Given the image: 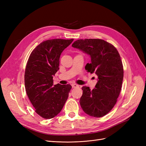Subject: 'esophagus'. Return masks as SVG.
<instances>
[{
	"label": "esophagus",
	"mask_w": 146,
	"mask_h": 146,
	"mask_svg": "<svg viewBox=\"0 0 146 146\" xmlns=\"http://www.w3.org/2000/svg\"><path fill=\"white\" fill-rule=\"evenodd\" d=\"M72 88H78L79 85H77V84H76V83H73V84H72Z\"/></svg>",
	"instance_id": "34e87169"
}]
</instances>
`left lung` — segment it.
<instances>
[{
	"instance_id": "left-lung-1",
	"label": "left lung",
	"mask_w": 146,
	"mask_h": 146,
	"mask_svg": "<svg viewBox=\"0 0 146 146\" xmlns=\"http://www.w3.org/2000/svg\"><path fill=\"white\" fill-rule=\"evenodd\" d=\"M72 46L91 56V63L85 69L98 77L92 90L88 86L82 88L81 107L91 116L103 117L115 105L121 92L123 69L120 55L111 44L100 39H78Z\"/></svg>"
}]
</instances>
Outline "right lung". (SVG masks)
Returning a JSON list of instances; mask_svg holds the SVG:
<instances>
[{"label": "right lung", "mask_w": 146, "mask_h": 146, "mask_svg": "<svg viewBox=\"0 0 146 146\" xmlns=\"http://www.w3.org/2000/svg\"><path fill=\"white\" fill-rule=\"evenodd\" d=\"M74 39H52L42 42L31 53L24 82L28 98L41 117H54L67 100L71 85H54L53 77L59 70L60 56Z\"/></svg>", "instance_id": "1"}]
</instances>
